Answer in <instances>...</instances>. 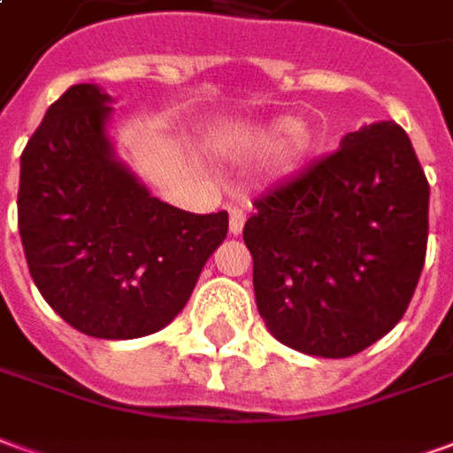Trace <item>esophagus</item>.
Returning a JSON list of instances; mask_svg holds the SVG:
<instances>
[{"instance_id":"esophagus-1","label":"esophagus","mask_w":453,"mask_h":453,"mask_svg":"<svg viewBox=\"0 0 453 453\" xmlns=\"http://www.w3.org/2000/svg\"><path fill=\"white\" fill-rule=\"evenodd\" d=\"M245 227V213L240 208H230V235H240Z\"/></svg>"}]
</instances>
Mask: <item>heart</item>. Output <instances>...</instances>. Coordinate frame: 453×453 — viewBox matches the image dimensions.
Segmentation results:
<instances>
[{
    "label": "heart",
    "instance_id": "b5f03b06",
    "mask_svg": "<svg viewBox=\"0 0 453 453\" xmlns=\"http://www.w3.org/2000/svg\"><path fill=\"white\" fill-rule=\"evenodd\" d=\"M286 133H291V138L286 140L284 159L286 165L296 167V165H301L315 150V135L308 128H296V123L291 119L274 120V123H269L265 128L255 130L247 140L255 148H272L274 142H279V138H284Z\"/></svg>",
    "mask_w": 453,
    "mask_h": 453
}]
</instances>
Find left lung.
<instances>
[{"label":"left lung","instance_id":"8db88e82","mask_svg":"<svg viewBox=\"0 0 453 453\" xmlns=\"http://www.w3.org/2000/svg\"><path fill=\"white\" fill-rule=\"evenodd\" d=\"M255 208L242 237L257 308L276 340L344 359L395 327L429 230V184L405 130L380 120L347 133Z\"/></svg>","mask_w":453,"mask_h":453}]
</instances>
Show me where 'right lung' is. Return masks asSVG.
<instances>
[{
	"label": "right lung",
	"instance_id": "obj_1",
	"mask_svg": "<svg viewBox=\"0 0 453 453\" xmlns=\"http://www.w3.org/2000/svg\"><path fill=\"white\" fill-rule=\"evenodd\" d=\"M111 96L74 84L21 155L19 233L28 272L55 313L99 340L162 330L187 305L227 213L196 216L150 196L116 159Z\"/></svg>",
	"mask_w": 453,
	"mask_h": 453
}]
</instances>
